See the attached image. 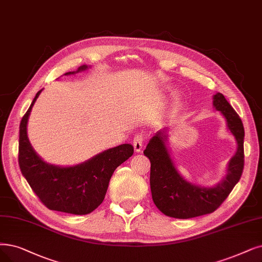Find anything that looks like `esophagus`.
Listing matches in <instances>:
<instances>
[{
	"label": "esophagus",
	"instance_id": "obj_1",
	"mask_svg": "<svg viewBox=\"0 0 262 262\" xmlns=\"http://www.w3.org/2000/svg\"><path fill=\"white\" fill-rule=\"evenodd\" d=\"M144 141H145V137L144 134L140 133V134H137L133 139V147H134V150L139 152L142 150V147L144 145Z\"/></svg>",
	"mask_w": 262,
	"mask_h": 262
}]
</instances>
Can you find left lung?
I'll use <instances>...</instances> for the list:
<instances>
[{"label": "left lung", "mask_w": 262, "mask_h": 262, "mask_svg": "<svg viewBox=\"0 0 262 262\" xmlns=\"http://www.w3.org/2000/svg\"><path fill=\"white\" fill-rule=\"evenodd\" d=\"M214 107L221 112L233 134L237 148L228 163L224 180L214 187H201L184 180L171 158L165 141L166 130L157 132L144 155L150 160V190L156 206L166 216L188 219L216 211L232 191L244 167V127L236 112L223 93L213 97Z\"/></svg>", "instance_id": "obj_1"}]
</instances>
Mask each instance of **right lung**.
Returning <instances> with one entry per match:
<instances>
[{
	"mask_svg": "<svg viewBox=\"0 0 262 262\" xmlns=\"http://www.w3.org/2000/svg\"><path fill=\"white\" fill-rule=\"evenodd\" d=\"M87 69V66H81L77 71L68 72L66 75ZM41 90L36 93L20 122L18 154L20 171L41 203L49 210L74 215L89 214L103 202L114 171L133 155V146L121 144L73 166H59L45 162L31 146L27 133L31 110Z\"/></svg>",
	"mask_w": 262,
	"mask_h": 262,
	"instance_id": "1",
	"label": "right lung"
}]
</instances>
